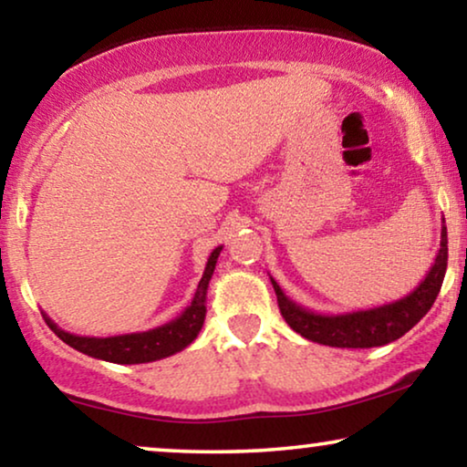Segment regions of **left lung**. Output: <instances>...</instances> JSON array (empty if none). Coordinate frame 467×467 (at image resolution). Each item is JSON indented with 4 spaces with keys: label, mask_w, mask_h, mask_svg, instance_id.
<instances>
[{
    "label": "left lung",
    "mask_w": 467,
    "mask_h": 467,
    "mask_svg": "<svg viewBox=\"0 0 467 467\" xmlns=\"http://www.w3.org/2000/svg\"><path fill=\"white\" fill-rule=\"evenodd\" d=\"M446 264H449V240H446V227L442 225L436 261L417 289L408 293L406 297L395 299V302L368 310L344 312V315H321V312L304 308L285 296L276 280L272 276L270 280L274 291H276L280 315L285 317L289 327L304 336L306 340L336 348H372L398 340L430 312L440 293V286H442Z\"/></svg>",
    "instance_id": "obj_1"
}]
</instances>
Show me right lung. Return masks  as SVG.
Returning <instances> with one entry per match:
<instances>
[{"mask_svg":"<svg viewBox=\"0 0 467 467\" xmlns=\"http://www.w3.org/2000/svg\"><path fill=\"white\" fill-rule=\"evenodd\" d=\"M223 251V246H216L210 253L208 264L203 267L202 280L197 285V291L187 308L182 310L181 317H176L174 321L159 325L155 329L149 331H138V334H123V336H110V337H91V336H76L69 331H63L59 325L44 315L48 327L61 337L63 342L69 347L80 350L95 359L110 361V363H149L159 361L165 357L181 353L182 348H187L191 342L195 340L203 327V318H206V293L210 278H213L216 259Z\"/></svg>","mask_w":467,"mask_h":467,"instance_id":"obj_1","label":"right lung"}]
</instances>
